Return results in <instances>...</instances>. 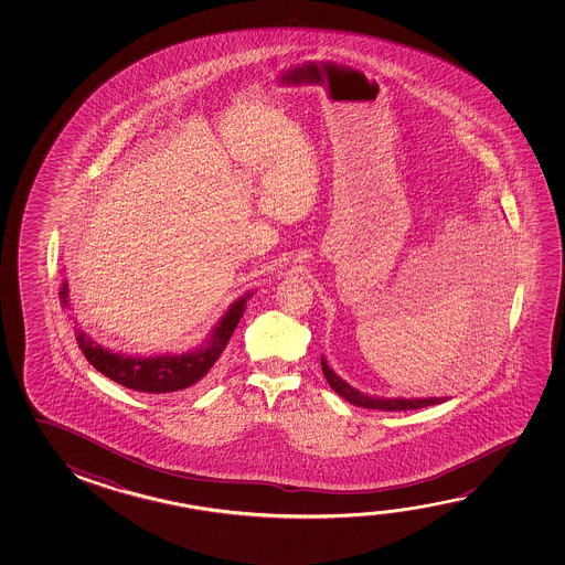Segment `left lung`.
Segmentation results:
<instances>
[{
    "label": "left lung",
    "mask_w": 565,
    "mask_h": 565,
    "mask_svg": "<svg viewBox=\"0 0 565 565\" xmlns=\"http://www.w3.org/2000/svg\"><path fill=\"white\" fill-rule=\"evenodd\" d=\"M321 366L329 386L354 406L369 407V409H384V412H404V409H419V407L435 406V404H444L449 398H379V396H366L361 390L352 388L351 384H347L341 376H337L331 366L321 356Z\"/></svg>",
    "instance_id": "1"
}]
</instances>
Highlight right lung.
I'll list each match as a JSON object with an SVG mask.
<instances>
[{
	"instance_id": "1",
	"label": "right lung",
	"mask_w": 565,
	"mask_h": 565,
	"mask_svg": "<svg viewBox=\"0 0 565 565\" xmlns=\"http://www.w3.org/2000/svg\"><path fill=\"white\" fill-rule=\"evenodd\" d=\"M252 294L238 297L223 319L214 327L209 341L194 351L181 354H158V356H130L121 352H111L103 344L93 341L90 334L76 329V342L86 361L104 376L118 382L126 388L148 392V394H171L179 390L191 388L204 374L213 369L214 362L223 354L224 347L231 341L236 324L241 323L246 311V301ZM58 299L63 307L68 306V284L63 281Z\"/></svg>"
}]
</instances>
